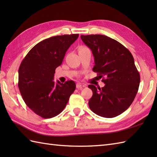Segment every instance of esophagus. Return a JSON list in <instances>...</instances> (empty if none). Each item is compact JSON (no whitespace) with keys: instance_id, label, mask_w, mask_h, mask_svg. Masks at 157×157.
Instances as JSON below:
<instances>
[{"instance_id":"1","label":"esophagus","mask_w":157,"mask_h":157,"mask_svg":"<svg viewBox=\"0 0 157 157\" xmlns=\"http://www.w3.org/2000/svg\"><path fill=\"white\" fill-rule=\"evenodd\" d=\"M86 85L85 84H79V83H78V84H77L76 85V87L78 89H82V88L85 87Z\"/></svg>"}]
</instances>
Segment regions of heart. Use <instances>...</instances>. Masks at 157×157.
<instances>
[{"label": "heart", "mask_w": 157, "mask_h": 157, "mask_svg": "<svg viewBox=\"0 0 157 157\" xmlns=\"http://www.w3.org/2000/svg\"><path fill=\"white\" fill-rule=\"evenodd\" d=\"M86 47H80V48H79V49H80V48H85Z\"/></svg>", "instance_id": "1"}]
</instances>
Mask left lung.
<instances>
[{
  "mask_svg": "<svg viewBox=\"0 0 157 157\" xmlns=\"http://www.w3.org/2000/svg\"><path fill=\"white\" fill-rule=\"evenodd\" d=\"M81 38L94 57L92 70L105 84L101 88L88 86L93 92L89 107L101 117H115L129 107L138 90L140 77L134 57L121 43L106 36L82 35Z\"/></svg>",
  "mask_w": 157,
  "mask_h": 157,
  "instance_id": "8db88e82",
  "label": "left lung"
}]
</instances>
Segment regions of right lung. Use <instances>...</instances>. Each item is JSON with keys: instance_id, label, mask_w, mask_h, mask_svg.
Here are the masks:
<instances>
[{"instance_id": "right-lung-1", "label": "right lung", "mask_w": 157, "mask_h": 157, "mask_svg": "<svg viewBox=\"0 0 157 157\" xmlns=\"http://www.w3.org/2000/svg\"><path fill=\"white\" fill-rule=\"evenodd\" d=\"M78 34L52 36L35 45L23 59L19 68L18 87L25 103L36 114L52 118L65 109L75 90V82L64 84L53 79L69 46Z\"/></svg>"}]
</instances>
